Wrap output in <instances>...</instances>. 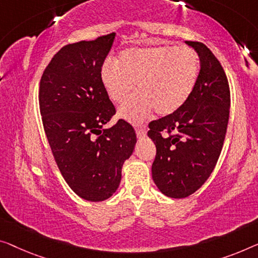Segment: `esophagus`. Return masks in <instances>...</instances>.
Returning <instances> with one entry per match:
<instances>
[{
    "mask_svg": "<svg viewBox=\"0 0 258 258\" xmlns=\"http://www.w3.org/2000/svg\"><path fill=\"white\" fill-rule=\"evenodd\" d=\"M136 133H137L138 139H142V138L146 137V130L142 128V127H138L136 130Z\"/></svg>",
    "mask_w": 258,
    "mask_h": 258,
    "instance_id": "esophagus-1",
    "label": "esophagus"
}]
</instances>
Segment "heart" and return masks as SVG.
Segmentation results:
<instances>
[{
    "instance_id": "b5f03b06",
    "label": "heart",
    "mask_w": 258,
    "mask_h": 258,
    "mask_svg": "<svg viewBox=\"0 0 258 258\" xmlns=\"http://www.w3.org/2000/svg\"><path fill=\"white\" fill-rule=\"evenodd\" d=\"M199 56L187 46H148L121 51L117 63L105 60L101 79L109 97L121 105L137 86L139 94L119 110V116L140 124L154 110L161 116L177 111L197 83Z\"/></svg>"
}]
</instances>
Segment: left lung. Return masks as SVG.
I'll return each mask as SVG.
<instances>
[{"label": "left lung", "mask_w": 258, "mask_h": 258, "mask_svg": "<svg viewBox=\"0 0 258 258\" xmlns=\"http://www.w3.org/2000/svg\"><path fill=\"white\" fill-rule=\"evenodd\" d=\"M201 60L197 83L176 112L149 122L156 146L154 183L170 198H185L212 174L227 131L230 92L221 63L206 45L185 41Z\"/></svg>", "instance_id": "1"}]
</instances>
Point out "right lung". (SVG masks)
Listing matches in <instances>:
<instances>
[{
  "label": "right lung",
  "mask_w": 258,
  "mask_h": 258,
  "mask_svg": "<svg viewBox=\"0 0 258 258\" xmlns=\"http://www.w3.org/2000/svg\"><path fill=\"white\" fill-rule=\"evenodd\" d=\"M114 37L63 46L40 80L41 119L57 168L71 189L89 202L116 192L122 164L137 144L134 128L124 119L103 128L116 114L101 79Z\"/></svg>",
  "instance_id": "obj_1"
}]
</instances>
